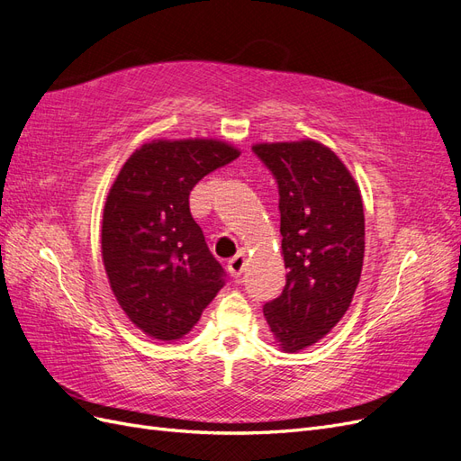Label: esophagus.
I'll return each mask as SVG.
<instances>
[{"instance_id": "esophagus-1", "label": "esophagus", "mask_w": 461, "mask_h": 461, "mask_svg": "<svg viewBox=\"0 0 461 461\" xmlns=\"http://www.w3.org/2000/svg\"><path fill=\"white\" fill-rule=\"evenodd\" d=\"M227 267H229V273H230L232 276H240L242 271H244V267H246V256H244V252H239L232 259H229Z\"/></svg>"}]
</instances>
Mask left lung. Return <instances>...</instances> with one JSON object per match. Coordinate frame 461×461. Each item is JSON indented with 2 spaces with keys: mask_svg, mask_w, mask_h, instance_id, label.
Masks as SVG:
<instances>
[{
  "mask_svg": "<svg viewBox=\"0 0 461 461\" xmlns=\"http://www.w3.org/2000/svg\"><path fill=\"white\" fill-rule=\"evenodd\" d=\"M252 149L278 185L283 294L263 305L283 352L313 346L337 327L357 288L366 252L361 192L342 159L312 138Z\"/></svg>",
  "mask_w": 461,
  "mask_h": 461,
  "instance_id": "left-lung-1",
  "label": "left lung"
}]
</instances>
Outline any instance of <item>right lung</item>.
Segmentation results:
<instances>
[{"label": "right lung", "mask_w": 461, "mask_h": 461, "mask_svg": "<svg viewBox=\"0 0 461 461\" xmlns=\"http://www.w3.org/2000/svg\"><path fill=\"white\" fill-rule=\"evenodd\" d=\"M239 156L217 138H161L134 149L109 188L104 267L121 310L151 339H183L225 285L188 196L198 180Z\"/></svg>", "instance_id": "obj_1"}]
</instances>
